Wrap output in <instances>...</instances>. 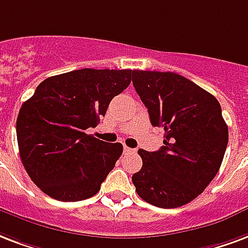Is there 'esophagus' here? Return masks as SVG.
<instances>
[{
	"label": "esophagus",
	"mask_w": 248,
	"mask_h": 248,
	"mask_svg": "<svg viewBox=\"0 0 248 248\" xmlns=\"http://www.w3.org/2000/svg\"><path fill=\"white\" fill-rule=\"evenodd\" d=\"M124 154H134V152H135V150H134V148L126 147V146H124Z\"/></svg>",
	"instance_id": "1"
}]
</instances>
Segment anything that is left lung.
I'll use <instances>...</instances> for the list:
<instances>
[{"mask_svg":"<svg viewBox=\"0 0 248 248\" xmlns=\"http://www.w3.org/2000/svg\"><path fill=\"white\" fill-rule=\"evenodd\" d=\"M135 91L152 126L164 129V146L139 150L143 160L133 184L139 197L157 208L190 202L216 177L229 142L217 98L173 72L133 71Z\"/></svg>","mask_w":248,"mask_h":248,"instance_id":"left-lung-1","label":"left lung"}]
</instances>
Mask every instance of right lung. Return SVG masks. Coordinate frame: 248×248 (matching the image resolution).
<instances>
[{
    "mask_svg": "<svg viewBox=\"0 0 248 248\" xmlns=\"http://www.w3.org/2000/svg\"><path fill=\"white\" fill-rule=\"evenodd\" d=\"M133 69L84 68L46 78L16 118L22 164L42 192L59 201L87 200L122 155L121 143L88 135L110 101L129 87Z\"/></svg>",
    "mask_w": 248,
    "mask_h": 248,
    "instance_id": "obj_1",
    "label": "right lung"
}]
</instances>
